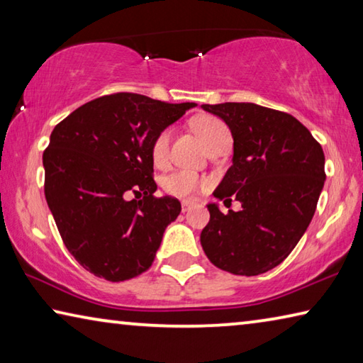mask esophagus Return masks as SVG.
<instances>
[{"label": "esophagus", "mask_w": 363, "mask_h": 363, "mask_svg": "<svg viewBox=\"0 0 363 363\" xmlns=\"http://www.w3.org/2000/svg\"><path fill=\"white\" fill-rule=\"evenodd\" d=\"M181 206H182V211L187 213L189 210H192V208L195 206V203H192V201H187V200H182L181 201Z\"/></svg>", "instance_id": "34e87169"}]
</instances>
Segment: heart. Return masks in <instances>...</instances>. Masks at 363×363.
<instances>
[{
	"label": "heart",
	"instance_id": "heart-1",
	"mask_svg": "<svg viewBox=\"0 0 363 363\" xmlns=\"http://www.w3.org/2000/svg\"><path fill=\"white\" fill-rule=\"evenodd\" d=\"M192 128L194 131L199 134L200 139L203 140L206 149L211 144L216 143V140L230 136L229 130L224 125V121L213 115H199L192 120ZM169 139H171V131L163 130L162 133L157 134V138L153 139L152 143V160L153 163L162 167V164L167 163L168 160V152H169ZM205 186V181L201 177L196 176L192 171L187 169H179L174 171L173 174L167 176L163 179V189L167 190L168 194L174 196H181V199H187V196H192L196 190Z\"/></svg>",
	"mask_w": 363,
	"mask_h": 363
}]
</instances>
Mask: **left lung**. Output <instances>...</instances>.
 <instances>
[{"instance_id":"1","label":"left lung","mask_w":363,"mask_h":363,"mask_svg":"<svg viewBox=\"0 0 363 363\" xmlns=\"http://www.w3.org/2000/svg\"><path fill=\"white\" fill-rule=\"evenodd\" d=\"M201 108L219 116L232 133V167L214 199L240 211L224 214L208 203L210 223L200 242L214 266L235 275H259L277 267L296 247L314 216L325 182V155L294 116L253 102Z\"/></svg>"}]
</instances>
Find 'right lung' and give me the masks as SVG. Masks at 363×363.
Masks as SVG:
<instances>
[{"label":"right lung","mask_w":363,"mask_h":363,"mask_svg":"<svg viewBox=\"0 0 363 363\" xmlns=\"http://www.w3.org/2000/svg\"><path fill=\"white\" fill-rule=\"evenodd\" d=\"M196 104L133 93L78 107L54 128L43 153L45 195L67 250L96 277L145 272L179 200L153 196L152 143ZM133 191L137 199L127 200Z\"/></svg>","instance_id":"obj_1"}]
</instances>
